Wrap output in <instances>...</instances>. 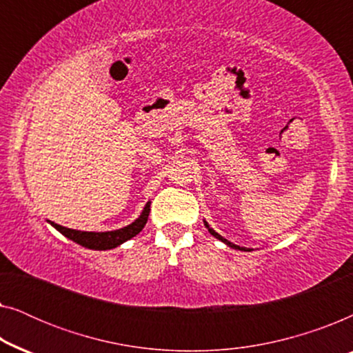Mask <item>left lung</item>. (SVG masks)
<instances>
[{
	"instance_id": "8db88e82",
	"label": "left lung",
	"mask_w": 353,
	"mask_h": 353,
	"mask_svg": "<svg viewBox=\"0 0 353 353\" xmlns=\"http://www.w3.org/2000/svg\"><path fill=\"white\" fill-rule=\"evenodd\" d=\"M205 226H207V228H209V225H207V223H205ZM209 231H210V234H212V236H215L216 239L223 241V243H225L226 245H230V248H233V249H239V250H249V249H245V248H239V245H236V244H233V243H230V241H226L225 238H221V236H220L219 233H215V231L212 230V228H209Z\"/></svg>"
}]
</instances>
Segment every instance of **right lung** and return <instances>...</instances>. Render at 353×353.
<instances>
[{
    "label": "right lung",
    "mask_w": 353,
    "mask_h": 353,
    "mask_svg": "<svg viewBox=\"0 0 353 353\" xmlns=\"http://www.w3.org/2000/svg\"><path fill=\"white\" fill-rule=\"evenodd\" d=\"M149 205L151 202H148L146 207H144L143 214L139 215L138 220H134L132 225L125 226V228L115 230V231H105V233H91V231H79V230H70L65 228V226H61L54 223V221H50V223L54 226V228L65 236L74 241V243L83 245V248L88 249H96V250H105V249H114L120 245L125 241L132 239L133 236H137L139 231L144 228L148 221V215H149Z\"/></svg>",
    "instance_id": "1"
}]
</instances>
